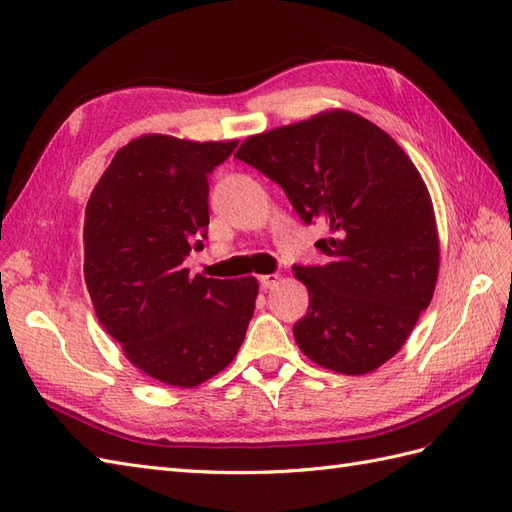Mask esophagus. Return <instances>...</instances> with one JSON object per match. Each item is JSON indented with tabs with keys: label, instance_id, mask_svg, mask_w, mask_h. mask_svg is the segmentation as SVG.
Returning <instances> with one entry per match:
<instances>
[{
	"label": "esophagus",
	"instance_id": "obj_1",
	"mask_svg": "<svg viewBox=\"0 0 512 512\" xmlns=\"http://www.w3.org/2000/svg\"><path fill=\"white\" fill-rule=\"evenodd\" d=\"M277 281H279V275H261L259 277V288L261 290H272L277 285Z\"/></svg>",
	"mask_w": 512,
	"mask_h": 512
}]
</instances>
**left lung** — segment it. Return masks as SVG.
<instances>
[{"mask_svg": "<svg viewBox=\"0 0 512 512\" xmlns=\"http://www.w3.org/2000/svg\"><path fill=\"white\" fill-rule=\"evenodd\" d=\"M235 159L275 181L305 224L325 222L323 266H292L310 292L294 340L344 375L395 355L432 301L438 233L430 192L382 128L349 111L248 137Z\"/></svg>", "mask_w": 512, "mask_h": 512, "instance_id": "1", "label": "left lung"}]
</instances>
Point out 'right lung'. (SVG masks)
Listing matches in <instances>:
<instances>
[{"instance_id":"right-lung-1","label":"right lung","mask_w":512,"mask_h":512,"mask_svg":"<svg viewBox=\"0 0 512 512\" xmlns=\"http://www.w3.org/2000/svg\"><path fill=\"white\" fill-rule=\"evenodd\" d=\"M237 141L144 135L117 150L85 213V281L106 334L139 371L192 388L240 351L257 279L189 277L209 227V174Z\"/></svg>"}]
</instances>
